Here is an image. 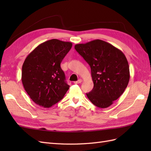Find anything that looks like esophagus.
I'll list each match as a JSON object with an SVG mask.
<instances>
[{"instance_id": "obj_1", "label": "esophagus", "mask_w": 151, "mask_h": 151, "mask_svg": "<svg viewBox=\"0 0 151 151\" xmlns=\"http://www.w3.org/2000/svg\"><path fill=\"white\" fill-rule=\"evenodd\" d=\"M82 82V79H78L77 81H76V82H75L74 83H75V84H80V83H81Z\"/></svg>"}]
</instances>
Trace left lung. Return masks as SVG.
Segmentation results:
<instances>
[{
  "label": "left lung",
  "instance_id": "8db88e82",
  "mask_svg": "<svg viewBox=\"0 0 151 151\" xmlns=\"http://www.w3.org/2000/svg\"><path fill=\"white\" fill-rule=\"evenodd\" d=\"M75 49L91 68L94 87L86 93L89 100L99 108L109 107L129 84L130 70L126 56L117 48L101 40L76 44Z\"/></svg>",
  "mask_w": 151,
  "mask_h": 151
}]
</instances>
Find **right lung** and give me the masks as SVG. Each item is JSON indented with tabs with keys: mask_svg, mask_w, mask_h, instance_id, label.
<instances>
[{
	"mask_svg": "<svg viewBox=\"0 0 151 151\" xmlns=\"http://www.w3.org/2000/svg\"><path fill=\"white\" fill-rule=\"evenodd\" d=\"M72 43L56 39L39 45L28 54L22 67V83L35 103L49 108L62 100L69 86L60 63Z\"/></svg>",
	"mask_w": 151,
	"mask_h": 151,
	"instance_id": "1",
	"label": "right lung"
}]
</instances>
